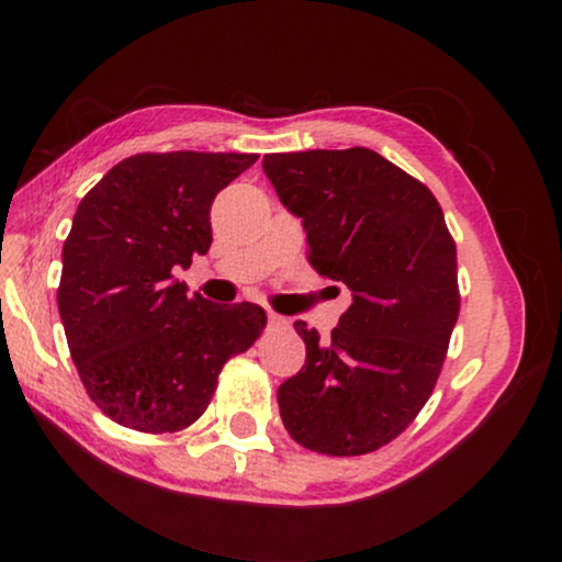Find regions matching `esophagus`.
I'll use <instances>...</instances> for the list:
<instances>
[{
  "label": "esophagus",
  "mask_w": 562,
  "mask_h": 562,
  "mask_svg": "<svg viewBox=\"0 0 562 562\" xmlns=\"http://www.w3.org/2000/svg\"><path fill=\"white\" fill-rule=\"evenodd\" d=\"M268 325H271V327H286L289 322H286V317H281V314L268 312Z\"/></svg>",
  "instance_id": "34e87169"
}]
</instances>
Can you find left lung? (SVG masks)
Here are the masks:
<instances>
[{
	"instance_id": "obj_1",
	"label": "left lung",
	"mask_w": 562,
	"mask_h": 562,
	"mask_svg": "<svg viewBox=\"0 0 562 562\" xmlns=\"http://www.w3.org/2000/svg\"><path fill=\"white\" fill-rule=\"evenodd\" d=\"M263 171L302 220L317 273L352 304L329 342L296 319L302 371L279 386L306 450L363 456L402 435L432 394L458 322V256L425 183L368 148L271 153Z\"/></svg>"
}]
</instances>
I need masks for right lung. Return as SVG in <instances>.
<instances>
[{
	"label": "right lung",
	"instance_id": "1",
	"mask_svg": "<svg viewBox=\"0 0 562 562\" xmlns=\"http://www.w3.org/2000/svg\"><path fill=\"white\" fill-rule=\"evenodd\" d=\"M256 153H140L81 199L64 243L58 312L99 409L137 432L202 417L222 366L266 327L258 304H212L176 279L212 245L214 196Z\"/></svg>",
	"mask_w": 562,
	"mask_h": 562
}]
</instances>
